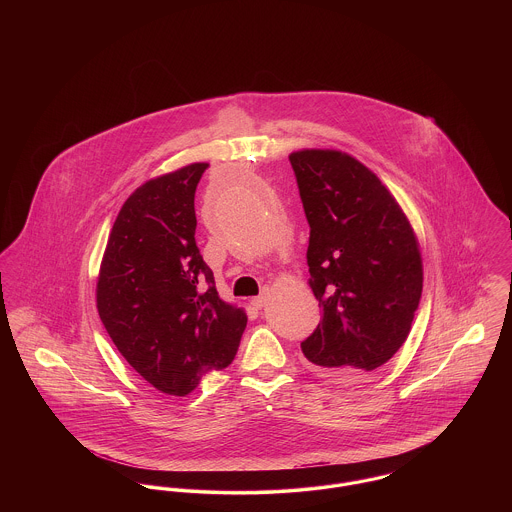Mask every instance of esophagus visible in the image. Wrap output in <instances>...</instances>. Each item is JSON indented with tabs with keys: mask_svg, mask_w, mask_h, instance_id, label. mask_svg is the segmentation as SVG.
Instances as JSON below:
<instances>
[{
	"mask_svg": "<svg viewBox=\"0 0 512 512\" xmlns=\"http://www.w3.org/2000/svg\"><path fill=\"white\" fill-rule=\"evenodd\" d=\"M268 299H270V290H268V288H263V292L259 293L257 297H253V299H251V305H253L255 309H263V307L267 305Z\"/></svg>",
	"mask_w": 512,
	"mask_h": 512,
	"instance_id": "esophagus-1",
	"label": "esophagus"
}]
</instances>
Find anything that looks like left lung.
<instances>
[{"mask_svg":"<svg viewBox=\"0 0 512 512\" xmlns=\"http://www.w3.org/2000/svg\"><path fill=\"white\" fill-rule=\"evenodd\" d=\"M311 226L307 265L322 309L301 351L318 374L365 382L405 343L422 293V259L395 197L341 151L290 155Z\"/></svg>","mask_w":512,"mask_h":512,"instance_id":"obj_1","label":"left lung"}]
</instances>
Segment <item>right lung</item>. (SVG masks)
Here are the masks:
<instances>
[{
  "instance_id": "1",
  "label": "right lung",
  "mask_w": 512,
  "mask_h": 512,
  "mask_svg": "<svg viewBox=\"0 0 512 512\" xmlns=\"http://www.w3.org/2000/svg\"><path fill=\"white\" fill-rule=\"evenodd\" d=\"M207 167L188 165L130 195L99 268L109 338L153 388L178 397L234 361L247 324L242 309L220 299L195 244V190Z\"/></svg>"
}]
</instances>
